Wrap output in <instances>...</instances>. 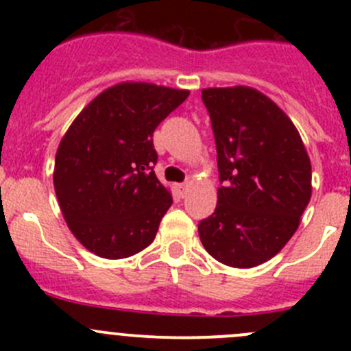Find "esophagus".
<instances>
[{"label":"esophagus","instance_id":"34e87169","mask_svg":"<svg viewBox=\"0 0 351 351\" xmlns=\"http://www.w3.org/2000/svg\"><path fill=\"white\" fill-rule=\"evenodd\" d=\"M189 183H180V185H176V193H178V197H185L186 192H189Z\"/></svg>","mask_w":351,"mask_h":351}]
</instances>
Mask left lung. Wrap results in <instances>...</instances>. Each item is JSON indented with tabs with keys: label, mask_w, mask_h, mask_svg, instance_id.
<instances>
[{
	"label": "left lung",
	"mask_w": 351,
	"mask_h": 351,
	"mask_svg": "<svg viewBox=\"0 0 351 351\" xmlns=\"http://www.w3.org/2000/svg\"><path fill=\"white\" fill-rule=\"evenodd\" d=\"M202 100L217 147V207L200 221L210 256L251 268L292 238L311 200V161L292 120L250 86L207 88Z\"/></svg>",
	"instance_id": "8db88e82"
}]
</instances>
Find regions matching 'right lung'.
Returning <instances> with one entry per match:
<instances>
[{
  "label": "right lung",
  "mask_w": 351,
  "mask_h": 351,
  "mask_svg": "<svg viewBox=\"0 0 351 351\" xmlns=\"http://www.w3.org/2000/svg\"><path fill=\"white\" fill-rule=\"evenodd\" d=\"M189 95L119 83L81 110L62 137L56 195L74 238L97 256L120 260L154 241L173 198L154 173L153 132Z\"/></svg>",
  "instance_id": "obj_1"
}]
</instances>
